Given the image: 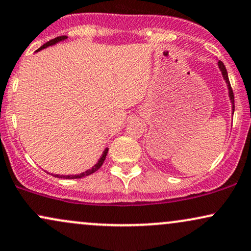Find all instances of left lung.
I'll return each mask as SVG.
<instances>
[{"label":"left lung","mask_w":251,"mask_h":251,"mask_svg":"<svg viewBox=\"0 0 251 251\" xmlns=\"http://www.w3.org/2000/svg\"><path fill=\"white\" fill-rule=\"evenodd\" d=\"M219 66H220V69H221V71H222L223 78H225L226 81H227V84H228L229 97H230V100H231V102H232V111H234V110H235V105H234V92H232V89H231V86H230V83H229V78H228V72H227V69H226L225 64H223V63L221 62V60H220V62H219Z\"/></svg>","instance_id":"1"}]
</instances>
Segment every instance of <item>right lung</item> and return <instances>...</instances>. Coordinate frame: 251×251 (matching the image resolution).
Wrapping results in <instances>:
<instances>
[{"instance_id": "add662e5", "label": "right lung", "mask_w": 251, "mask_h": 251, "mask_svg": "<svg viewBox=\"0 0 251 251\" xmlns=\"http://www.w3.org/2000/svg\"><path fill=\"white\" fill-rule=\"evenodd\" d=\"M65 38H68L66 37V36H58V37H56V38H53V39H51V41H49V42H47V43L45 44H43L42 45L41 48H39V49L37 50V51H39V50H42V49H44V48H47V47H49V45H52V44H56L57 42H60V41H64ZM107 151H108V149H106L104 151V153H102V155H101V158L99 159V161H98V164H96L95 166H93V167L91 168V170H89V171H86V172H84V173H81V174H78V175H55L56 177H63V179H79V177H83V176H87V175H91L92 173H95V172H97L99 170V168L101 167V165H102V162L105 161V158H106V155H107Z\"/></svg>"}]
</instances>
